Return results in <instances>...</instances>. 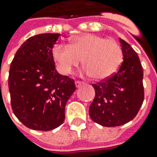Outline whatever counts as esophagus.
<instances>
[{
  "instance_id": "34e87169",
  "label": "esophagus",
  "mask_w": 157,
  "mask_h": 157,
  "mask_svg": "<svg viewBox=\"0 0 157 157\" xmlns=\"http://www.w3.org/2000/svg\"><path fill=\"white\" fill-rule=\"evenodd\" d=\"M83 84H85L84 82H81V81H76L75 82V86L76 87H79L80 86H82Z\"/></svg>"
}]
</instances>
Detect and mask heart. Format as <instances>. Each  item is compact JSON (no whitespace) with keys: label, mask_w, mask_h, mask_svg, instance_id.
I'll list each match as a JSON object with an SVG mask.
<instances>
[{"label":"heart","mask_w":157,"mask_h":157,"mask_svg":"<svg viewBox=\"0 0 157 157\" xmlns=\"http://www.w3.org/2000/svg\"><path fill=\"white\" fill-rule=\"evenodd\" d=\"M52 57L57 71L63 75L71 73L81 59L85 66L83 71L100 80L117 71L123 60V52L115 40L86 33L71 38L68 45L55 44Z\"/></svg>","instance_id":"1"}]
</instances>
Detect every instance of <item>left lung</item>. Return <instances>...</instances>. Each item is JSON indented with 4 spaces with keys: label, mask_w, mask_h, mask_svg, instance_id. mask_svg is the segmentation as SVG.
Segmentation results:
<instances>
[{
    "label": "left lung",
    "mask_w": 157,
    "mask_h": 157,
    "mask_svg": "<svg viewBox=\"0 0 157 157\" xmlns=\"http://www.w3.org/2000/svg\"><path fill=\"white\" fill-rule=\"evenodd\" d=\"M123 62L115 74L99 84H93L95 98L89 108L94 122L104 127H117L136 117L144 100L143 71L134 49L119 38Z\"/></svg>",
    "instance_id": "obj_1"
}]
</instances>
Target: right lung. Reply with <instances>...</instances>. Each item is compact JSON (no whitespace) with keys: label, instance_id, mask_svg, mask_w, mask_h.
Here are the masks:
<instances>
[{"label":"right lung","instance_id":"obj_1","mask_svg":"<svg viewBox=\"0 0 157 157\" xmlns=\"http://www.w3.org/2000/svg\"><path fill=\"white\" fill-rule=\"evenodd\" d=\"M60 34L44 33L27 39L10 65L9 89L17 119L34 130L50 131L64 121V108L75 92L74 80L60 75L52 50Z\"/></svg>","mask_w":157,"mask_h":157}]
</instances>
